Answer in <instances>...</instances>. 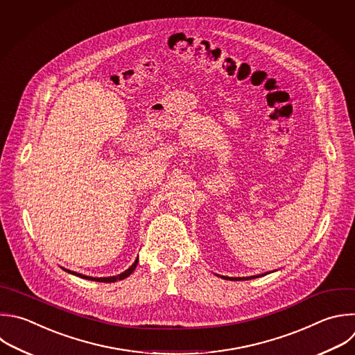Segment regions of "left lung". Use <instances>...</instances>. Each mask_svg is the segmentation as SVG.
Instances as JSON below:
<instances>
[{
	"label": "left lung",
	"mask_w": 355,
	"mask_h": 355,
	"mask_svg": "<svg viewBox=\"0 0 355 355\" xmlns=\"http://www.w3.org/2000/svg\"><path fill=\"white\" fill-rule=\"evenodd\" d=\"M261 276H265V275H261ZM255 277H259V276H252V277H223V279H228V280H248V279H255Z\"/></svg>",
	"instance_id": "8db88e82"
}]
</instances>
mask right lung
Masks as SVG:
<instances>
[{
	"label": "right lung",
	"mask_w": 355,
	"mask_h": 355,
	"mask_svg": "<svg viewBox=\"0 0 355 355\" xmlns=\"http://www.w3.org/2000/svg\"><path fill=\"white\" fill-rule=\"evenodd\" d=\"M137 265H138V259L135 261V263L128 269V270H125L124 273H121V275H118V276H112V277H89V276H83V275H79V273H75V272H69V270H67V269H64V270H67L68 273H72V275H75V276H79V277H82V279H86V280H93V282H101V283H114V282H116V280H123V279H125V277H128L134 270H135V268H137Z\"/></svg>",
	"instance_id": "obj_1"
}]
</instances>
